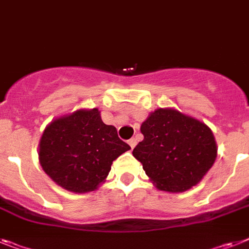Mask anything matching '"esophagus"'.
Instances as JSON below:
<instances>
[{"label":"esophagus","mask_w":249,"mask_h":249,"mask_svg":"<svg viewBox=\"0 0 249 249\" xmlns=\"http://www.w3.org/2000/svg\"><path fill=\"white\" fill-rule=\"evenodd\" d=\"M128 144L131 147V149H133V148L137 145V139H135V138H131V139H129L128 141Z\"/></svg>","instance_id":"esophagus-1"}]
</instances>
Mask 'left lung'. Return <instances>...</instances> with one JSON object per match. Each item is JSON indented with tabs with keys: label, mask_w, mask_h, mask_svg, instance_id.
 <instances>
[{
	"label": "left lung",
	"mask_w": 249,
	"mask_h": 249,
	"mask_svg": "<svg viewBox=\"0 0 249 249\" xmlns=\"http://www.w3.org/2000/svg\"><path fill=\"white\" fill-rule=\"evenodd\" d=\"M144 139L133 150L158 190L187 191L214 164L218 147L205 123L173 107H160L142 123Z\"/></svg>",
	"instance_id": "left-lung-1"
}]
</instances>
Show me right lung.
<instances>
[{"instance_id":"obj_1","label":"right lung","mask_w":249,"mask_h":249,"mask_svg":"<svg viewBox=\"0 0 249 249\" xmlns=\"http://www.w3.org/2000/svg\"><path fill=\"white\" fill-rule=\"evenodd\" d=\"M37 148L44 172L74 194L99 189L112 162L130 149L118 137L116 128L101 120L99 108H78L52 120Z\"/></svg>"}]
</instances>
